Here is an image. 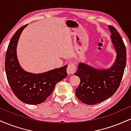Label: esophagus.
I'll use <instances>...</instances> for the list:
<instances>
[{"mask_svg":"<svg viewBox=\"0 0 131 131\" xmlns=\"http://www.w3.org/2000/svg\"><path fill=\"white\" fill-rule=\"evenodd\" d=\"M76 71V64L74 62H70L68 64L67 67V73L68 74H74Z\"/></svg>","mask_w":131,"mask_h":131,"instance_id":"esophagus-1","label":"esophagus"}]
</instances>
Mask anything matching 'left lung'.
<instances>
[{"label":"left lung","mask_w":131,"mask_h":131,"mask_svg":"<svg viewBox=\"0 0 131 131\" xmlns=\"http://www.w3.org/2000/svg\"><path fill=\"white\" fill-rule=\"evenodd\" d=\"M111 39L117 55L109 69H96L83 63L78 64L74 75L80 78L76 95L82 103L95 105L110 98L117 91L126 64V49L123 39L115 28L108 25Z\"/></svg>","instance_id":"obj_1"}]
</instances>
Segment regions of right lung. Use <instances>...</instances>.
<instances>
[{
  "instance_id": "add662e5",
  "label": "right lung",
  "mask_w": 131,
  "mask_h": 131,
  "mask_svg": "<svg viewBox=\"0 0 131 131\" xmlns=\"http://www.w3.org/2000/svg\"><path fill=\"white\" fill-rule=\"evenodd\" d=\"M27 25L21 27L12 37L6 52L5 68L8 84L16 97L24 103L37 105L46 101L57 84L67 77V65L40 74L25 71L18 60L16 46Z\"/></svg>"
}]
</instances>
